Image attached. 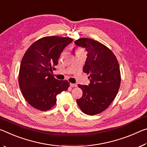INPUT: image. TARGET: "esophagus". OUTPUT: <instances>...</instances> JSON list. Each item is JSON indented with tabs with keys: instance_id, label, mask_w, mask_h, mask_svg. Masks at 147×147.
I'll list each match as a JSON object with an SVG mask.
<instances>
[{
	"instance_id": "obj_1",
	"label": "esophagus",
	"mask_w": 147,
	"mask_h": 147,
	"mask_svg": "<svg viewBox=\"0 0 147 147\" xmlns=\"http://www.w3.org/2000/svg\"><path fill=\"white\" fill-rule=\"evenodd\" d=\"M70 86L71 87H72V88H75V87H77V84H70Z\"/></svg>"
}]
</instances>
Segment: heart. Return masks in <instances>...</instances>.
<instances>
[{
  "label": "heart",
  "instance_id": "obj_1",
  "mask_svg": "<svg viewBox=\"0 0 147 147\" xmlns=\"http://www.w3.org/2000/svg\"><path fill=\"white\" fill-rule=\"evenodd\" d=\"M80 52H83L82 50V49H78V51H77V53H80Z\"/></svg>",
  "mask_w": 147,
  "mask_h": 147
}]
</instances>
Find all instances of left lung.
I'll return each mask as SVG.
<instances>
[{"label": "left lung", "instance_id": "obj_1", "mask_svg": "<svg viewBox=\"0 0 147 147\" xmlns=\"http://www.w3.org/2000/svg\"><path fill=\"white\" fill-rule=\"evenodd\" d=\"M74 43L88 53L83 71L90 81L88 86L78 85L83 94L76 102L83 113L96 115L108 108L118 93L121 84L118 61L110 49L93 39L80 38Z\"/></svg>", "mask_w": 147, "mask_h": 147}]
</instances>
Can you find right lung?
Segmentation results:
<instances>
[{
  "label": "right lung",
  "instance_id": "right-lung-1",
  "mask_svg": "<svg viewBox=\"0 0 147 147\" xmlns=\"http://www.w3.org/2000/svg\"><path fill=\"white\" fill-rule=\"evenodd\" d=\"M73 41L70 38L44 37L35 41L22 59L19 84L28 103L47 111L55 105L56 96L69 86L67 80H58L53 75L54 66L63 49Z\"/></svg>",
  "mask_w": 147,
  "mask_h": 147
}]
</instances>
